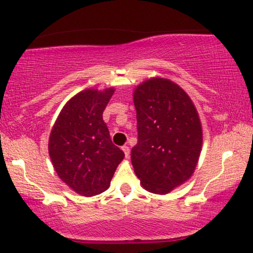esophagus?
I'll return each instance as SVG.
<instances>
[{
    "label": "esophagus",
    "mask_w": 253,
    "mask_h": 253,
    "mask_svg": "<svg viewBox=\"0 0 253 253\" xmlns=\"http://www.w3.org/2000/svg\"><path fill=\"white\" fill-rule=\"evenodd\" d=\"M121 149L124 150L125 156H126V158H128V156H129V147L128 146H123V147H121Z\"/></svg>",
    "instance_id": "obj_1"
}]
</instances>
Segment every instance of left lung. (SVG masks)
Here are the masks:
<instances>
[{
	"label": "left lung",
	"instance_id": "obj_1",
	"mask_svg": "<svg viewBox=\"0 0 253 253\" xmlns=\"http://www.w3.org/2000/svg\"><path fill=\"white\" fill-rule=\"evenodd\" d=\"M137 143L130 159L146 190L168 194L189 180L202 148V126L189 95L165 78L136 86Z\"/></svg>",
	"mask_w": 253,
	"mask_h": 253
}]
</instances>
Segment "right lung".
Listing matches in <instances>:
<instances>
[{"mask_svg": "<svg viewBox=\"0 0 253 253\" xmlns=\"http://www.w3.org/2000/svg\"><path fill=\"white\" fill-rule=\"evenodd\" d=\"M114 88L84 89L70 99L50 133L49 154L60 180L82 196L108 189L124 152L114 146L103 112Z\"/></svg>", "mask_w": 253, "mask_h": 253, "instance_id": "obj_1", "label": "right lung"}]
</instances>
